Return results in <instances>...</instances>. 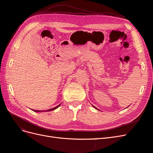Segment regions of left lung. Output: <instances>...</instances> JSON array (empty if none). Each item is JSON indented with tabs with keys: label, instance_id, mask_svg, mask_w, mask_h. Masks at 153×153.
Segmentation results:
<instances>
[{
	"label": "left lung",
	"instance_id": "1",
	"mask_svg": "<svg viewBox=\"0 0 153 153\" xmlns=\"http://www.w3.org/2000/svg\"><path fill=\"white\" fill-rule=\"evenodd\" d=\"M94 107H95V106H94ZM95 108H96V107H95Z\"/></svg>",
	"mask_w": 153,
	"mask_h": 153
}]
</instances>
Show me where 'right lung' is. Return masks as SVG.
Here are the masks:
<instances>
[{
    "label": "right lung",
    "instance_id": "add662e5",
    "mask_svg": "<svg viewBox=\"0 0 153 153\" xmlns=\"http://www.w3.org/2000/svg\"><path fill=\"white\" fill-rule=\"evenodd\" d=\"M60 105H61V104L59 105H58V106H55V107H54V108H51V109L47 110V111H52V110H55V109H56L57 108H58V107H59V106ZM34 111H35V112H41V110H34ZM45 112H46V111H45Z\"/></svg>",
    "mask_w": 153,
    "mask_h": 153
}]
</instances>
